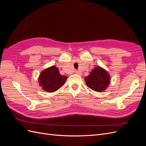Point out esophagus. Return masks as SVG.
I'll list each match as a JSON object with an SVG mask.
<instances>
[{
  "label": "esophagus",
  "mask_w": 146,
  "mask_h": 146,
  "mask_svg": "<svg viewBox=\"0 0 146 146\" xmlns=\"http://www.w3.org/2000/svg\"><path fill=\"white\" fill-rule=\"evenodd\" d=\"M75 72H76L77 74H80V72L78 71V70H76V71H75Z\"/></svg>",
  "instance_id": "34e87169"
}]
</instances>
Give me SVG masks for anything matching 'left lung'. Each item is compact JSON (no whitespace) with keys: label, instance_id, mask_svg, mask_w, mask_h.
Segmentation results:
<instances>
[{"label":"left lung","instance_id":"obj_1","mask_svg":"<svg viewBox=\"0 0 146 146\" xmlns=\"http://www.w3.org/2000/svg\"><path fill=\"white\" fill-rule=\"evenodd\" d=\"M110 81V76L107 72L100 67L94 68L89 76L85 77L87 86L98 92L104 91L108 86Z\"/></svg>","mask_w":146,"mask_h":146}]
</instances>
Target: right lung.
<instances>
[{
	"label": "right lung",
	"mask_w": 146,
	"mask_h": 146,
	"mask_svg": "<svg viewBox=\"0 0 146 146\" xmlns=\"http://www.w3.org/2000/svg\"><path fill=\"white\" fill-rule=\"evenodd\" d=\"M66 79L67 77L61 76L58 68L54 66L42 72L39 76V82L43 90L48 92H52L63 86Z\"/></svg>",
	"instance_id": "obj_1"
}]
</instances>
